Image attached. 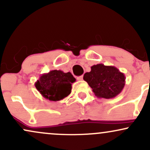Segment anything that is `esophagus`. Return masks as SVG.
Segmentation results:
<instances>
[{
	"instance_id": "34e87169",
	"label": "esophagus",
	"mask_w": 150,
	"mask_h": 150,
	"mask_svg": "<svg viewBox=\"0 0 150 150\" xmlns=\"http://www.w3.org/2000/svg\"><path fill=\"white\" fill-rule=\"evenodd\" d=\"M82 79H83V76H82V75H81V76H79V77H77V80H79V81L82 80Z\"/></svg>"
}]
</instances>
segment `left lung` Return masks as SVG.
Segmentation results:
<instances>
[{"label": "left lung", "instance_id": "obj_1", "mask_svg": "<svg viewBox=\"0 0 150 150\" xmlns=\"http://www.w3.org/2000/svg\"><path fill=\"white\" fill-rule=\"evenodd\" d=\"M83 79L96 97L104 99L116 97L122 92L125 84L124 74L116 67L102 63L92 65L91 71L86 73Z\"/></svg>", "mask_w": 150, "mask_h": 150}]
</instances>
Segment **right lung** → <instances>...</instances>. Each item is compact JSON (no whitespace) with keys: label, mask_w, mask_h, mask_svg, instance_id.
I'll use <instances>...</instances> for the list:
<instances>
[{"label":"right lung","mask_w":150,"mask_h":150,"mask_svg":"<svg viewBox=\"0 0 150 150\" xmlns=\"http://www.w3.org/2000/svg\"><path fill=\"white\" fill-rule=\"evenodd\" d=\"M75 78L70 72L53 70L44 73L35 82V87L39 93L50 101H60L68 97L71 92L72 84Z\"/></svg>","instance_id":"obj_1"}]
</instances>
